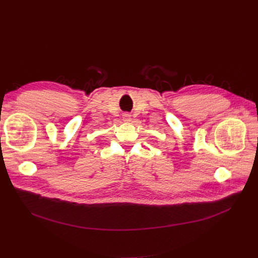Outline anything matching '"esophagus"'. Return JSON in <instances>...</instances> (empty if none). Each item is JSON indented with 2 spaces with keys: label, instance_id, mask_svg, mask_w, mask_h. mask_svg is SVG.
Returning a JSON list of instances; mask_svg holds the SVG:
<instances>
[{
  "label": "esophagus",
  "instance_id": "esophagus-1",
  "mask_svg": "<svg viewBox=\"0 0 258 258\" xmlns=\"http://www.w3.org/2000/svg\"><path fill=\"white\" fill-rule=\"evenodd\" d=\"M122 119H124L125 121H130L131 120V114L124 113V115H122Z\"/></svg>",
  "mask_w": 258,
  "mask_h": 258
}]
</instances>
